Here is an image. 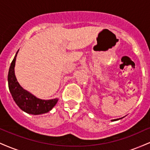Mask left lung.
Instances as JSON below:
<instances>
[{"label":"left lung","instance_id":"left-lung-1","mask_svg":"<svg viewBox=\"0 0 150 150\" xmlns=\"http://www.w3.org/2000/svg\"><path fill=\"white\" fill-rule=\"evenodd\" d=\"M118 120V119H114V120Z\"/></svg>","mask_w":150,"mask_h":150}]
</instances>
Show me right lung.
<instances>
[{
  "instance_id": "add662e5",
  "label": "right lung",
  "mask_w": 150,
  "mask_h": 150,
  "mask_svg": "<svg viewBox=\"0 0 150 150\" xmlns=\"http://www.w3.org/2000/svg\"><path fill=\"white\" fill-rule=\"evenodd\" d=\"M18 52L12 61L8 75V87L12 97L16 104L26 113L39 115L49 112L56 104L58 99L57 98L50 100H42L38 99L20 85L15 77L14 70Z\"/></svg>"
}]
</instances>
